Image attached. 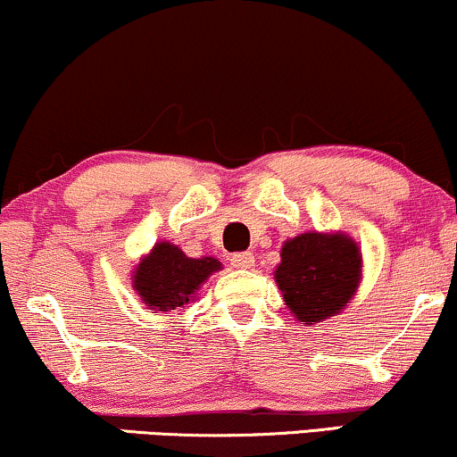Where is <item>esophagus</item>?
I'll return each mask as SVG.
<instances>
[{
    "label": "esophagus",
    "mask_w": 457,
    "mask_h": 457,
    "mask_svg": "<svg viewBox=\"0 0 457 457\" xmlns=\"http://www.w3.org/2000/svg\"><path fill=\"white\" fill-rule=\"evenodd\" d=\"M255 264V255L251 251H240V253L232 255L234 269H251Z\"/></svg>",
    "instance_id": "obj_1"
}]
</instances>
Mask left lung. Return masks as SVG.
<instances>
[{"label":"left lung","instance_id":"obj_1","mask_svg":"<svg viewBox=\"0 0 457 457\" xmlns=\"http://www.w3.org/2000/svg\"><path fill=\"white\" fill-rule=\"evenodd\" d=\"M275 281L298 322L337 316L361 283L359 245L342 232L295 236L281 246Z\"/></svg>","mask_w":457,"mask_h":457}]
</instances>
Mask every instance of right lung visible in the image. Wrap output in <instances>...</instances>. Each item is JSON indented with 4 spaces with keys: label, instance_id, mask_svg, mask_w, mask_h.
I'll list each match as a JSON object with an SVG mask.
<instances>
[{
    "label": "right lung",
    "instance_id": "obj_1",
    "mask_svg": "<svg viewBox=\"0 0 457 457\" xmlns=\"http://www.w3.org/2000/svg\"><path fill=\"white\" fill-rule=\"evenodd\" d=\"M217 270V258H187L180 246L156 243L133 270V290L152 313L170 312L195 301L199 286Z\"/></svg>",
    "mask_w": 457,
    "mask_h": 457
}]
</instances>
